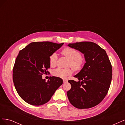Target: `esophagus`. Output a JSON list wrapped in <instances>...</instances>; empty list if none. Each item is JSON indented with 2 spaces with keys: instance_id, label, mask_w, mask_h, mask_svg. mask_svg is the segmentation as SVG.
Returning a JSON list of instances; mask_svg holds the SVG:
<instances>
[{
  "instance_id": "1",
  "label": "esophagus",
  "mask_w": 125,
  "mask_h": 125,
  "mask_svg": "<svg viewBox=\"0 0 125 125\" xmlns=\"http://www.w3.org/2000/svg\"><path fill=\"white\" fill-rule=\"evenodd\" d=\"M68 81V80H67V79H63V83H66Z\"/></svg>"
}]
</instances>
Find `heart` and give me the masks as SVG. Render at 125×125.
<instances>
[{
    "mask_svg": "<svg viewBox=\"0 0 125 125\" xmlns=\"http://www.w3.org/2000/svg\"><path fill=\"white\" fill-rule=\"evenodd\" d=\"M62 54L70 60L69 66H71L75 70H79L82 68L83 65V59L81 57V54L78 51L74 48L67 47L65 48L62 51ZM57 56L56 53H53L50 57V63L51 66L55 65ZM73 73V70L69 68H58L52 72V74L54 76L66 78Z\"/></svg>",
    "mask_w": 125,
    "mask_h": 125,
    "instance_id": "b5f03b06",
    "label": "heart"
}]
</instances>
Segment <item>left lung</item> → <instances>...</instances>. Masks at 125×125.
I'll return each instance as SVG.
<instances>
[{
	"label": "left lung",
	"mask_w": 125,
	"mask_h": 125,
	"mask_svg": "<svg viewBox=\"0 0 125 125\" xmlns=\"http://www.w3.org/2000/svg\"><path fill=\"white\" fill-rule=\"evenodd\" d=\"M68 46L84 54L85 63L74 75L78 81L69 80L67 92L70 103L79 109L93 107L100 103L108 92L112 78V67L106 51L91 42L69 44Z\"/></svg>",
	"instance_id": "1"
}]
</instances>
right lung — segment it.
<instances>
[{
  "mask_svg": "<svg viewBox=\"0 0 125 125\" xmlns=\"http://www.w3.org/2000/svg\"><path fill=\"white\" fill-rule=\"evenodd\" d=\"M63 44L36 42L19 52L13 69V81L18 94L26 103L35 106L46 103L62 84L60 78L50 77L46 82L42 75L49 73L50 57Z\"/></svg>",
  "mask_w": 125,
  "mask_h": 125,
  "instance_id": "right-lung-1",
  "label": "right lung"
}]
</instances>
